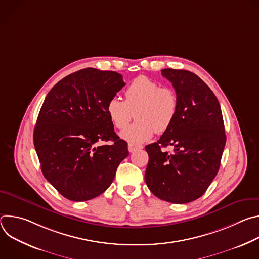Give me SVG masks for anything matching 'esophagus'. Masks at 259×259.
<instances>
[{
  "label": "esophagus",
  "mask_w": 259,
  "mask_h": 259,
  "mask_svg": "<svg viewBox=\"0 0 259 259\" xmlns=\"http://www.w3.org/2000/svg\"><path fill=\"white\" fill-rule=\"evenodd\" d=\"M142 145H138V144H134V143H128V151L130 153H133L137 150H141L142 149Z\"/></svg>",
  "instance_id": "1"
}]
</instances>
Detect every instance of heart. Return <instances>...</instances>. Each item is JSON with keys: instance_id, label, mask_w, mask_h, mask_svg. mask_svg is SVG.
I'll list each match as a JSON object with an SVG mask.
<instances>
[{"instance_id": "b5f03b06", "label": "heart", "mask_w": 259, "mask_h": 259, "mask_svg": "<svg viewBox=\"0 0 259 259\" xmlns=\"http://www.w3.org/2000/svg\"><path fill=\"white\" fill-rule=\"evenodd\" d=\"M178 95L171 87L145 76L135 78L125 90V100L114 96L107 101L106 112L120 130L128 125L134 116L138 121L121 136L131 142L149 140L154 133H164L173 124L178 113Z\"/></svg>"}]
</instances>
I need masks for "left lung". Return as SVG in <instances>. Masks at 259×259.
<instances>
[{
	"label": "left lung",
	"instance_id": "8db88e82",
	"mask_svg": "<svg viewBox=\"0 0 259 259\" xmlns=\"http://www.w3.org/2000/svg\"><path fill=\"white\" fill-rule=\"evenodd\" d=\"M162 75L178 95V113L157 142L145 146L149 154L144 179L159 199L186 204L199 199L216 176L227 141L219 102L194 72L165 68ZM172 145L175 153L161 151Z\"/></svg>",
	"mask_w": 259,
	"mask_h": 259
}]
</instances>
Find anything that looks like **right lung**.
<instances>
[{"mask_svg": "<svg viewBox=\"0 0 259 259\" xmlns=\"http://www.w3.org/2000/svg\"><path fill=\"white\" fill-rule=\"evenodd\" d=\"M125 83L116 71L88 67L60 80L47 94L33 130L45 178L64 198L91 200L112 184L129 155L116 134L107 101ZM110 140V145H100Z\"/></svg>", "mask_w": 259, "mask_h": 259, "instance_id": "add662e5", "label": "right lung"}]
</instances>
